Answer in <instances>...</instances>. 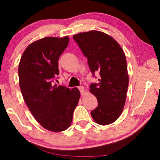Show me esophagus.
Returning <instances> with one entry per match:
<instances>
[{"label": "esophagus", "instance_id": "esophagus-1", "mask_svg": "<svg viewBox=\"0 0 160 160\" xmlns=\"http://www.w3.org/2000/svg\"><path fill=\"white\" fill-rule=\"evenodd\" d=\"M78 90L80 91L81 94H82V95L83 96V93H84V88H83L82 86H78Z\"/></svg>", "mask_w": 160, "mask_h": 160}]
</instances>
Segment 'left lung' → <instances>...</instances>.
I'll list each match as a JSON object with an SVG mask.
<instances>
[{
	"label": "left lung",
	"instance_id": "left-lung-1",
	"mask_svg": "<svg viewBox=\"0 0 160 160\" xmlns=\"http://www.w3.org/2000/svg\"><path fill=\"white\" fill-rule=\"evenodd\" d=\"M73 38L87 58L93 76L100 74L99 82L90 85L98 100L91 116L99 125L111 124L121 115L126 99L129 78L124 52L113 38L100 31L81 32Z\"/></svg>",
	"mask_w": 160,
	"mask_h": 160
}]
</instances>
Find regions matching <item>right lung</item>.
<instances>
[{
	"label": "right lung",
	"mask_w": 160,
	"mask_h": 160,
	"mask_svg": "<svg viewBox=\"0 0 160 160\" xmlns=\"http://www.w3.org/2000/svg\"><path fill=\"white\" fill-rule=\"evenodd\" d=\"M69 42L64 38H44L31 43L18 66L19 84L25 103L34 118L45 129L67 130L72 121L80 92L54 84L59 75L58 60Z\"/></svg>",
	"instance_id": "obj_1"
}]
</instances>
